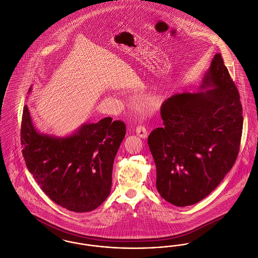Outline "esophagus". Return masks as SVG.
I'll list each match as a JSON object with an SVG mask.
<instances>
[{
  "instance_id": "obj_1",
  "label": "esophagus",
  "mask_w": 258,
  "mask_h": 258,
  "mask_svg": "<svg viewBox=\"0 0 258 258\" xmlns=\"http://www.w3.org/2000/svg\"><path fill=\"white\" fill-rule=\"evenodd\" d=\"M136 134L141 138H147V130L144 125H138L136 127Z\"/></svg>"
}]
</instances>
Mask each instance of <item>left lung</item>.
<instances>
[{
  "label": "left lung",
  "instance_id": "obj_1",
  "mask_svg": "<svg viewBox=\"0 0 258 258\" xmlns=\"http://www.w3.org/2000/svg\"><path fill=\"white\" fill-rule=\"evenodd\" d=\"M200 88L207 90L175 94L164 100L163 125L148 137L157 167V189L178 207L209 196L232 168L240 150L243 108L220 53Z\"/></svg>",
  "mask_w": 258,
  "mask_h": 258
}]
</instances>
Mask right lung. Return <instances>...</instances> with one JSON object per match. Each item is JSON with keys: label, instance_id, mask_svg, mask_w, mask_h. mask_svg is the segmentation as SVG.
Segmentation results:
<instances>
[{"label": "right lung", "instance_id": "add662e5", "mask_svg": "<svg viewBox=\"0 0 258 258\" xmlns=\"http://www.w3.org/2000/svg\"><path fill=\"white\" fill-rule=\"evenodd\" d=\"M124 135V123L110 117L84 123L68 137L39 134L28 106L23 109L21 145L26 165L44 194L72 212L93 211L108 197L113 162Z\"/></svg>", "mask_w": 258, "mask_h": 258}]
</instances>
